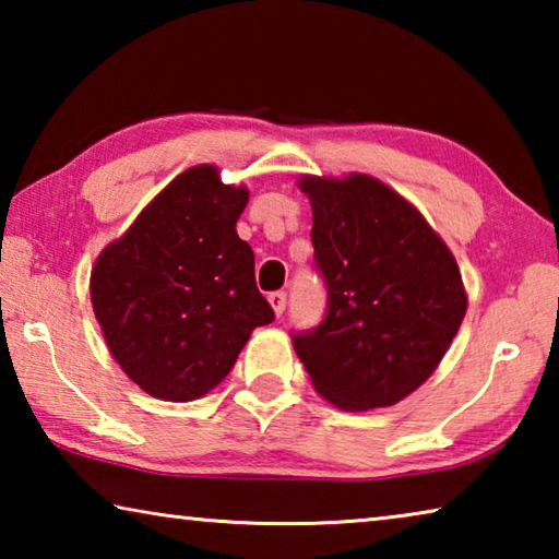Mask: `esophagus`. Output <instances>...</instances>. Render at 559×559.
Masks as SVG:
<instances>
[{"instance_id": "obj_1", "label": "esophagus", "mask_w": 559, "mask_h": 559, "mask_svg": "<svg viewBox=\"0 0 559 559\" xmlns=\"http://www.w3.org/2000/svg\"><path fill=\"white\" fill-rule=\"evenodd\" d=\"M269 302H271L273 313H276V316H283V310H286V293H283V290L271 293V296H269Z\"/></svg>"}]
</instances>
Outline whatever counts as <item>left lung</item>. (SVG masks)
I'll list each match as a JSON object with an SVG mask.
<instances>
[{
  "label": "left lung",
  "mask_w": 559,
  "mask_h": 559,
  "mask_svg": "<svg viewBox=\"0 0 559 559\" xmlns=\"http://www.w3.org/2000/svg\"><path fill=\"white\" fill-rule=\"evenodd\" d=\"M328 316L293 347L337 409L392 406L429 380L468 296L459 263L421 212L377 177L302 175Z\"/></svg>",
  "instance_id": "1"
}]
</instances>
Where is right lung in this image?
Instances as JSON below:
<instances>
[{
	"label": "right lung",
	"mask_w": 559,
	"mask_h": 559,
	"mask_svg": "<svg viewBox=\"0 0 559 559\" xmlns=\"http://www.w3.org/2000/svg\"><path fill=\"white\" fill-rule=\"evenodd\" d=\"M243 185L214 165L177 175L91 271V302L110 355L140 390L192 402L231 372L273 310L257 288L253 251L236 222Z\"/></svg>",
	"instance_id": "1"
}]
</instances>
